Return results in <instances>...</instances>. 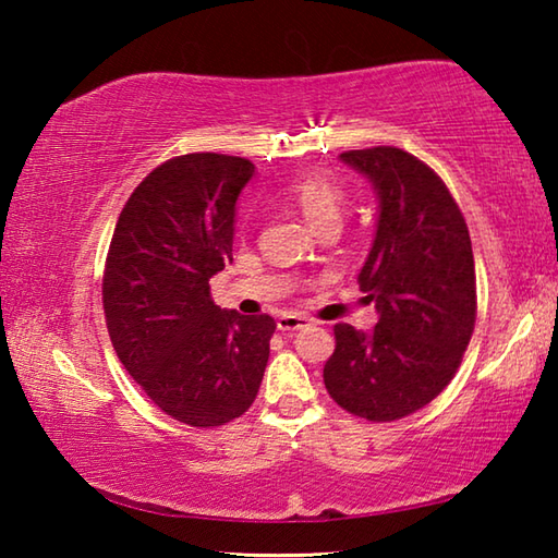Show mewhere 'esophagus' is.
<instances>
[{
  "instance_id": "1",
  "label": "esophagus",
  "mask_w": 558,
  "mask_h": 558,
  "mask_svg": "<svg viewBox=\"0 0 558 558\" xmlns=\"http://www.w3.org/2000/svg\"><path fill=\"white\" fill-rule=\"evenodd\" d=\"M310 319L302 317V315H292V313H286L278 317V329L280 332H298V329L307 327Z\"/></svg>"
}]
</instances>
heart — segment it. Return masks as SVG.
I'll return each instance as SVG.
<instances>
[{
	"mask_svg": "<svg viewBox=\"0 0 558 558\" xmlns=\"http://www.w3.org/2000/svg\"><path fill=\"white\" fill-rule=\"evenodd\" d=\"M288 199L298 206L310 226L315 231H323L327 226H339L342 223L344 214V194L335 182H329L327 177L317 172L300 174L292 179L286 189Z\"/></svg>",
	"mask_w": 558,
	"mask_h": 558,
	"instance_id": "b5f03b06",
	"label": "heart"
}]
</instances>
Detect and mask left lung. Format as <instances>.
Returning <instances> with one entry per match:
<instances>
[{
    "mask_svg": "<svg viewBox=\"0 0 558 558\" xmlns=\"http://www.w3.org/2000/svg\"><path fill=\"white\" fill-rule=\"evenodd\" d=\"M379 219L359 288L376 302L372 332L335 325L325 386L344 411L384 423L430 403L456 376L475 329L477 286L468 223L442 179L399 147L349 149Z\"/></svg>",
    "mask_w": 558,
    "mask_h": 558,
    "instance_id": "obj_1",
    "label": "left lung"
}]
</instances>
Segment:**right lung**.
Returning <instances> with one entry per match:
<instances>
[{
  "label": "right lung",
  "mask_w": 558,
  "mask_h": 558,
  "mask_svg": "<svg viewBox=\"0 0 558 558\" xmlns=\"http://www.w3.org/2000/svg\"><path fill=\"white\" fill-rule=\"evenodd\" d=\"M248 159L194 153L153 169L112 233L102 310L118 359L149 399L194 428L256 401L276 319L214 305L209 280L233 260Z\"/></svg>",
  "instance_id": "right-lung-1"
}]
</instances>
